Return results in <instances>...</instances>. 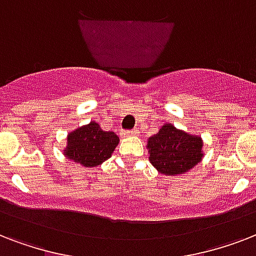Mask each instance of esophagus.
Instances as JSON below:
<instances>
[{"label": "esophagus", "instance_id": "obj_1", "mask_svg": "<svg viewBox=\"0 0 256 256\" xmlns=\"http://www.w3.org/2000/svg\"><path fill=\"white\" fill-rule=\"evenodd\" d=\"M138 130H136V128H134V130H126V132H124V136H136V134H138Z\"/></svg>", "mask_w": 256, "mask_h": 256}]
</instances>
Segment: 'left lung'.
Here are the masks:
<instances>
[{
    "mask_svg": "<svg viewBox=\"0 0 256 256\" xmlns=\"http://www.w3.org/2000/svg\"><path fill=\"white\" fill-rule=\"evenodd\" d=\"M202 140L164 124L148 138V160L156 170L166 175L183 174L202 160Z\"/></svg>",
    "mask_w": 256,
    "mask_h": 256,
    "instance_id": "1",
    "label": "left lung"
}]
</instances>
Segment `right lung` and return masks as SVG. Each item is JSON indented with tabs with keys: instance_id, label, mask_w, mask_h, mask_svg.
<instances>
[{
	"instance_id": "add662e5",
	"label": "right lung",
	"mask_w": 256,
	"mask_h": 256,
	"mask_svg": "<svg viewBox=\"0 0 256 256\" xmlns=\"http://www.w3.org/2000/svg\"><path fill=\"white\" fill-rule=\"evenodd\" d=\"M118 142L116 132H104L98 124L90 122L68 136L65 156L85 168H96L112 156Z\"/></svg>"
}]
</instances>
